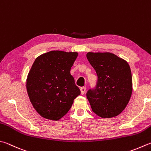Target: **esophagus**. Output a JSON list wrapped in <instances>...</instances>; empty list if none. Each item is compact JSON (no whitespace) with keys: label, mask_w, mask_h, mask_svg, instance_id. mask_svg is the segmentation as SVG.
Segmentation results:
<instances>
[{"label":"esophagus","mask_w":151,"mask_h":151,"mask_svg":"<svg viewBox=\"0 0 151 151\" xmlns=\"http://www.w3.org/2000/svg\"><path fill=\"white\" fill-rule=\"evenodd\" d=\"M85 90H86V87H82L80 88V91H81V93L82 95H83L85 92Z\"/></svg>","instance_id":"esophagus-1"}]
</instances>
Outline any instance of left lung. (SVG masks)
I'll list each match as a JSON object with an SVG mask.
<instances>
[{
	"instance_id": "obj_1",
	"label": "left lung",
	"mask_w": 151,
	"mask_h": 151,
	"mask_svg": "<svg viewBox=\"0 0 151 151\" xmlns=\"http://www.w3.org/2000/svg\"><path fill=\"white\" fill-rule=\"evenodd\" d=\"M87 58L98 76L95 89L87 93L92 110L103 118L117 116L126 107L132 94L129 65L109 52H89Z\"/></svg>"
}]
</instances>
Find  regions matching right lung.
I'll return each instance as SVG.
<instances>
[{
    "instance_id": "obj_1",
    "label": "right lung",
    "mask_w": 151,
    "mask_h": 151,
    "mask_svg": "<svg viewBox=\"0 0 151 151\" xmlns=\"http://www.w3.org/2000/svg\"><path fill=\"white\" fill-rule=\"evenodd\" d=\"M78 53L52 50L34 61L26 79V89L35 110L42 118L57 121L72 107L80 95L70 74Z\"/></svg>"
}]
</instances>
